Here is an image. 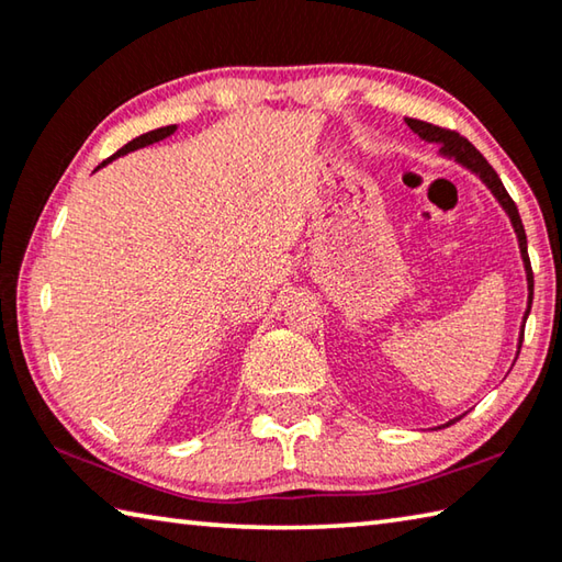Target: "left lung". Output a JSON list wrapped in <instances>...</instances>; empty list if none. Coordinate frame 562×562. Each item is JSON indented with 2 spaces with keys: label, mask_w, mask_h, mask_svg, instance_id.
Here are the masks:
<instances>
[{
  "label": "left lung",
  "mask_w": 562,
  "mask_h": 562,
  "mask_svg": "<svg viewBox=\"0 0 562 562\" xmlns=\"http://www.w3.org/2000/svg\"><path fill=\"white\" fill-rule=\"evenodd\" d=\"M407 125L415 131L419 137H425L429 143H439V153L451 157V160H457L459 165L469 167L471 172H476L481 180L486 182V187L491 192H494L496 200L501 202V206L508 212L510 216V224H514V229L518 234V244H520V256H524V263H526V276H528V308H526V316L528 318L530 313V303H533V269H530V259H528V241H526V229H524V222H520V214H518V206L516 202L510 200V194L506 192L504 182H501V177L496 175L494 167L488 165V160L484 155H481L474 145H471L467 137H461L457 131H449V127H439V125H431L425 121H415V117H407ZM526 326V323H524ZM524 342V340H520ZM520 342H518V352H520ZM457 422V419H454ZM451 425V422H449Z\"/></svg>",
  "instance_id": "8db88e82"
}]
</instances>
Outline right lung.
<instances>
[{"label": "right lung", "mask_w": 562, "mask_h": 562, "mask_svg": "<svg viewBox=\"0 0 562 562\" xmlns=\"http://www.w3.org/2000/svg\"><path fill=\"white\" fill-rule=\"evenodd\" d=\"M175 133V125H167V127H157V131H150V133H145V135H140V137H135V140H131L127 145H123L121 150H117L115 155H111L108 157V160L103 162V165H108L111 160H115L117 155H125V153H133V150H137V147H145V145H153V143H157V140H162V137H167V135H172ZM101 165V167H103Z\"/></svg>", "instance_id": "right-lung-1"}]
</instances>
